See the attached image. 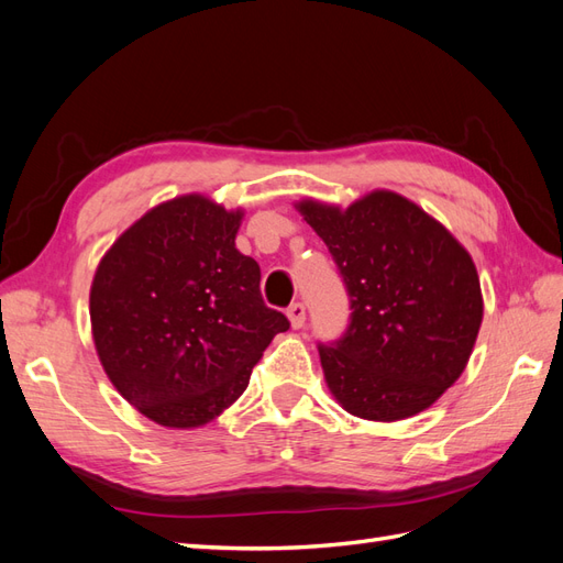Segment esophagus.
Segmentation results:
<instances>
[{
  "label": "esophagus",
  "instance_id": "1",
  "mask_svg": "<svg viewBox=\"0 0 563 563\" xmlns=\"http://www.w3.org/2000/svg\"><path fill=\"white\" fill-rule=\"evenodd\" d=\"M288 319H291V327L294 329H302L305 327V319H308V314H305V305L302 302H294L291 308H288Z\"/></svg>",
  "mask_w": 563,
  "mask_h": 563
}]
</instances>
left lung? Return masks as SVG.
<instances>
[{
  "instance_id": "obj_1",
  "label": "left lung",
  "mask_w": 563,
  "mask_h": 563,
  "mask_svg": "<svg viewBox=\"0 0 563 563\" xmlns=\"http://www.w3.org/2000/svg\"><path fill=\"white\" fill-rule=\"evenodd\" d=\"M298 211L329 246L350 296V323L319 343L321 368L347 413L401 420L460 378L482 327L470 253L401 195L376 190L345 211L305 199Z\"/></svg>"
}]
</instances>
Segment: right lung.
<instances>
[{
  "label": "right lung",
  "mask_w": 563,
  "mask_h": 563,
  "mask_svg": "<svg viewBox=\"0 0 563 563\" xmlns=\"http://www.w3.org/2000/svg\"><path fill=\"white\" fill-rule=\"evenodd\" d=\"M242 211L185 195L147 211L100 261L93 343L108 378L164 428H199L240 399L288 319L261 296V267L234 246Z\"/></svg>",
  "instance_id": "add662e5"
}]
</instances>
